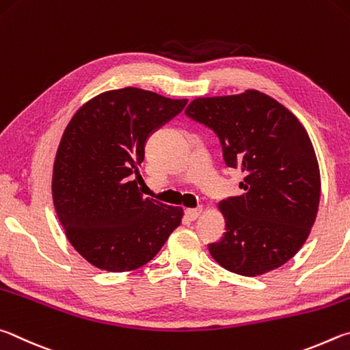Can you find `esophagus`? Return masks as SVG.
Segmentation results:
<instances>
[{"mask_svg":"<svg viewBox=\"0 0 350 350\" xmlns=\"http://www.w3.org/2000/svg\"><path fill=\"white\" fill-rule=\"evenodd\" d=\"M201 212H203L201 207H195V209H186L185 217H186V219H189V221H195V219L201 215Z\"/></svg>","mask_w":350,"mask_h":350,"instance_id":"1","label":"esophagus"}]
</instances>
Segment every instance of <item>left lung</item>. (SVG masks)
I'll use <instances>...</instances> for the list:
<instances>
[{"mask_svg":"<svg viewBox=\"0 0 350 350\" xmlns=\"http://www.w3.org/2000/svg\"><path fill=\"white\" fill-rule=\"evenodd\" d=\"M186 115L217 133L226 165L244 174L243 195L219 203L226 232L207 244L213 260L244 277L283 266L308 240L320 204V169L306 129L258 90L197 98Z\"/></svg>","mask_w":350,"mask_h":350,"instance_id":"1","label":"left lung"}]
</instances>
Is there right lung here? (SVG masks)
Instances as JSON below:
<instances>
[{
    "label": "right lung",
    "mask_w": 350,
    "mask_h": 350,
    "mask_svg": "<svg viewBox=\"0 0 350 350\" xmlns=\"http://www.w3.org/2000/svg\"><path fill=\"white\" fill-rule=\"evenodd\" d=\"M186 104L124 88L92 98L67 124L53 164V204L70 244L90 265L138 269L180 226L181 207L144 198L137 180L147 139Z\"/></svg>",
    "instance_id": "1"
}]
</instances>
